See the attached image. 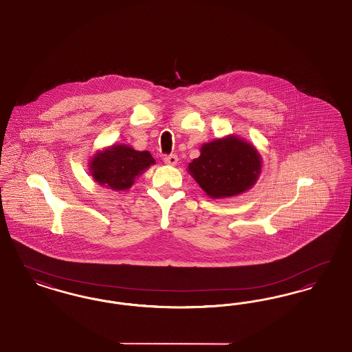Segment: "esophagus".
Segmentation results:
<instances>
[{
    "mask_svg": "<svg viewBox=\"0 0 352 352\" xmlns=\"http://www.w3.org/2000/svg\"><path fill=\"white\" fill-rule=\"evenodd\" d=\"M164 161H165V164H166V165L175 166V165H177V162H178V157H177L175 154H168V155H165Z\"/></svg>",
    "mask_w": 352,
    "mask_h": 352,
    "instance_id": "34e87169",
    "label": "esophagus"
}]
</instances>
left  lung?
Instances as JSON below:
<instances>
[{
	"label": "left lung",
	"mask_w": 352,
	"mask_h": 352,
	"mask_svg": "<svg viewBox=\"0 0 352 352\" xmlns=\"http://www.w3.org/2000/svg\"><path fill=\"white\" fill-rule=\"evenodd\" d=\"M188 173L211 198H230L250 190L261 173V155L250 142L227 135L204 144Z\"/></svg>",
	"instance_id": "8db88e82"
}]
</instances>
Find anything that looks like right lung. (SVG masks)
<instances>
[{
	"label": "right lung",
	"instance_id": "obj_1",
	"mask_svg": "<svg viewBox=\"0 0 352 352\" xmlns=\"http://www.w3.org/2000/svg\"><path fill=\"white\" fill-rule=\"evenodd\" d=\"M155 161L149 151H134L128 145H112L98 151L89 164L92 178L107 188L124 191Z\"/></svg>",
	"mask_w": 352,
	"mask_h": 352
}]
</instances>
